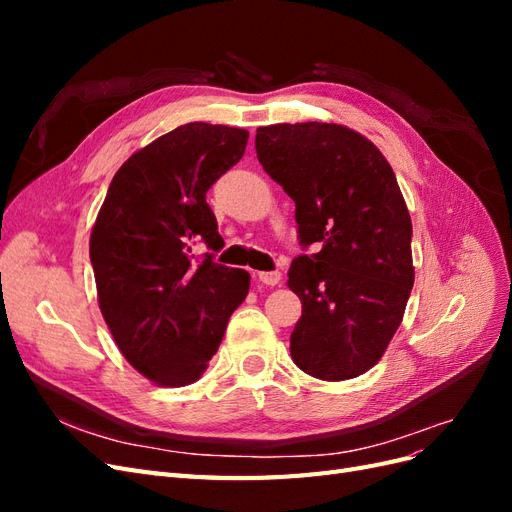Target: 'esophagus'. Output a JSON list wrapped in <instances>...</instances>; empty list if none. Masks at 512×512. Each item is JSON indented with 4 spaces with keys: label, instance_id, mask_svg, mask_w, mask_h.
I'll return each mask as SVG.
<instances>
[{
    "label": "esophagus",
    "instance_id": "esophagus-1",
    "mask_svg": "<svg viewBox=\"0 0 512 512\" xmlns=\"http://www.w3.org/2000/svg\"><path fill=\"white\" fill-rule=\"evenodd\" d=\"M258 282H262L265 286H277L282 282L280 271H262L258 273Z\"/></svg>",
    "mask_w": 512,
    "mask_h": 512
}]
</instances>
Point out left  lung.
Returning a JSON list of instances; mask_svg holds the SVG:
<instances>
[{
	"label": "left lung",
	"instance_id": "8db88e82",
	"mask_svg": "<svg viewBox=\"0 0 512 512\" xmlns=\"http://www.w3.org/2000/svg\"><path fill=\"white\" fill-rule=\"evenodd\" d=\"M265 173L294 200L299 243L288 286L303 314L292 361L320 380L374 367L399 329L414 284L412 220L380 149L339 123H275L256 130Z\"/></svg>",
	"mask_w": 512,
	"mask_h": 512
}]
</instances>
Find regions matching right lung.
I'll list each match as a JSON object with an SVG mask.
<instances>
[{
	"label": "right lung",
	"mask_w": 512,
	"mask_h": 512,
	"mask_svg": "<svg viewBox=\"0 0 512 512\" xmlns=\"http://www.w3.org/2000/svg\"><path fill=\"white\" fill-rule=\"evenodd\" d=\"M250 132L194 121L117 170L91 230L98 303L126 361L160 386L196 382L218 352L250 273L194 261L224 245L207 190L245 153Z\"/></svg>",
	"instance_id": "add662e5"
}]
</instances>
